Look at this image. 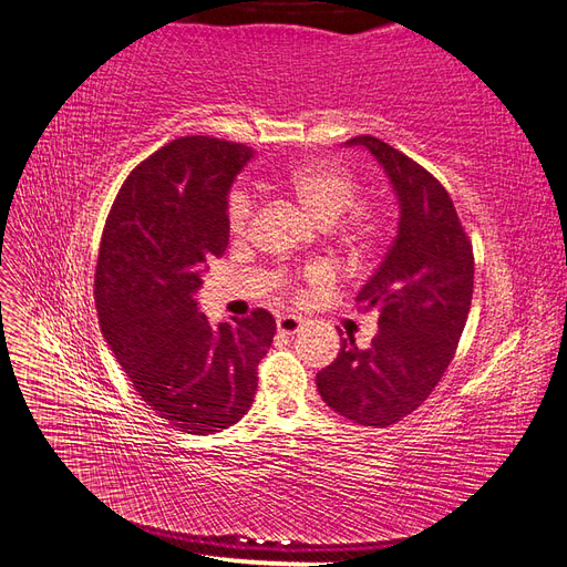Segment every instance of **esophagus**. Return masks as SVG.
I'll return each instance as SVG.
<instances>
[{
  "mask_svg": "<svg viewBox=\"0 0 567 567\" xmlns=\"http://www.w3.org/2000/svg\"><path fill=\"white\" fill-rule=\"evenodd\" d=\"M302 323H305V319L298 317V315H284V317L277 319V329L284 336H293L302 329Z\"/></svg>",
  "mask_w": 567,
  "mask_h": 567,
  "instance_id": "34e87169",
  "label": "esophagus"
}]
</instances>
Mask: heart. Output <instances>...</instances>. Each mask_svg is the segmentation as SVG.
Returning <instances> with one entry per match:
<instances>
[{"mask_svg":"<svg viewBox=\"0 0 567 567\" xmlns=\"http://www.w3.org/2000/svg\"><path fill=\"white\" fill-rule=\"evenodd\" d=\"M286 186L298 196V200L305 205L310 215L331 225V221L340 219L342 229L357 244H371L375 234H379V217H375L373 208L364 203H354L357 198V177L348 167L336 163H305L290 169L286 175ZM252 215V198L246 188H234L227 200V221L231 234L246 231L248 221ZM305 279L310 284H323L331 279V274L326 267H310L305 269Z\"/></svg>","mask_w":567,"mask_h":567,"instance_id":"b5f03b06","label":"heart"}]
</instances>
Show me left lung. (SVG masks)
I'll return each mask as SVG.
<instances>
[{"instance_id": "obj_1", "label": "left lung", "mask_w": 567, "mask_h": 567, "mask_svg": "<svg viewBox=\"0 0 567 567\" xmlns=\"http://www.w3.org/2000/svg\"><path fill=\"white\" fill-rule=\"evenodd\" d=\"M346 144L381 163L400 200V225L354 298L357 310L379 312V333L367 350L352 336L340 338L317 390L340 416L385 427L419 409L452 362L473 298V246L447 188L425 167L371 134Z\"/></svg>"}]
</instances>
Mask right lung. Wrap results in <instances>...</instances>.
Returning <instances> with one entry per match:
<instances>
[{"mask_svg":"<svg viewBox=\"0 0 567 567\" xmlns=\"http://www.w3.org/2000/svg\"><path fill=\"white\" fill-rule=\"evenodd\" d=\"M252 148L182 136L136 165L109 213L94 277L99 326L134 390L184 433L241 421L277 321L267 310L210 323L203 267L229 246L227 196Z\"/></svg>","mask_w":567,"mask_h":567,"instance_id":"right-lung-1","label":"right lung"}]
</instances>
